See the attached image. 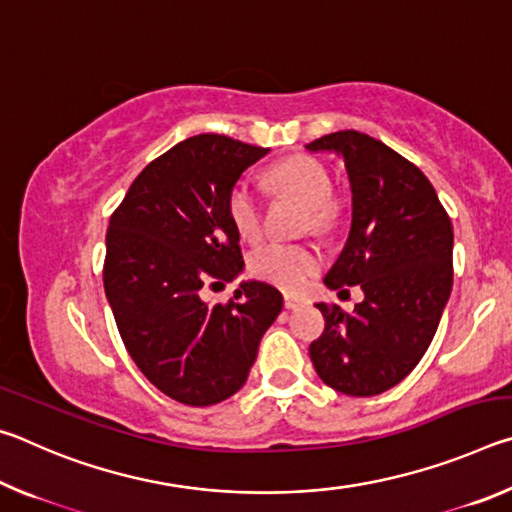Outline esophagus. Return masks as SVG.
<instances>
[{"mask_svg":"<svg viewBox=\"0 0 512 512\" xmlns=\"http://www.w3.org/2000/svg\"><path fill=\"white\" fill-rule=\"evenodd\" d=\"M300 305H305V300H302V298L284 296V307H287V309H298Z\"/></svg>","mask_w":512,"mask_h":512,"instance_id":"34e87169","label":"esophagus"}]
</instances>
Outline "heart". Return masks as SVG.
Wrapping results in <instances>:
<instances>
[{
  "mask_svg": "<svg viewBox=\"0 0 512 512\" xmlns=\"http://www.w3.org/2000/svg\"><path fill=\"white\" fill-rule=\"evenodd\" d=\"M266 183L277 194L298 198L307 205L305 230L327 235L341 219V203L334 196L332 173L311 155L273 164ZM228 216L241 239L255 241L262 235V198L248 178H239L228 192ZM250 273L284 291H302L320 268V253L311 244L268 241L248 259Z\"/></svg>",
  "mask_w": 512,
  "mask_h": 512,
  "instance_id": "heart-1",
  "label": "heart"
}]
</instances>
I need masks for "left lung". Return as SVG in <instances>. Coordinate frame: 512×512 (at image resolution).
<instances>
[{"label":"left lung","instance_id":"8db88e82","mask_svg":"<svg viewBox=\"0 0 512 512\" xmlns=\"http://www.w3.org/2000/svg\"><path fill=\"white\" fill-rule=\"evenodd\" d=\"M307 149L339 153L352 187L350 237L325 284L363 289L354 311L316 305L325 332L309 357L334 391L379 395L418 366L436 334L454 282L452 221L429 178L375 137L339 131Z\"/></svg>","mask_w":512,"mask_h":512}]
</instances>
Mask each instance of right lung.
<instances>
[{"mask_svg":"<svg viewBox=\"0 0 512 512\" xmlns=\"http://www.w3.org/2000/svg\"><path fill=\"white\" fill-rule=\"evenodd\" d=\"M268 149L203 133L144 167L110 216L103 289L135 366L171 400L210 406L246 384L282 293L241 282L235 298L207 302L244 268L228 192Z\"/></svg>","mask_w":512,"mask_h":512,"instance_id":"1","label":"right lung"}]
</instances>
